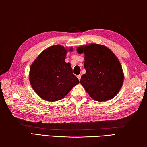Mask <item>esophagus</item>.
I'll return each mask as SVG.
<instances>
[{
    "label": "esophagus",
    "instance_id": "esophagus-1",
    "mask_svg": "<svg viewBox=\"0 0 147 147\" xmlns=\"http://www.w3.org/2000/svg\"><path fill=\"white\" fill-rule=\"evenodd\" d=\"M81 74H79V75H78L77 76V77H78V80H80V78H81Z\"/></svg>",
    "mask_w": 147,
    "mask_h": 147
}]
</instances>
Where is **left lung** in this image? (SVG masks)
<instances>
[{
	"instance_id": "1",
	"label": "left lung",
	"mask_w": 147,
	"mask_h": 147,
	"mask_svg": "<svg viewBox=\"0 0 147 147\" xmlns=\"http://www.w3.org/2000/svg\"><path fill=\"white\" fill-rule=\"evenodd\" d=\"M79 54L84 53L86 73L80 79L91 97L98 102L111 100L120 91L124 74L118 58L110 49L102 45L91 43L78 47Z\"/></svg>"
}]
</instances>
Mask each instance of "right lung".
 <instances>
[{"label":"right lung","mask_w":147,"mask_h":147,"mask_svg":"<svg viewBox=\"0 0 147 147\" xmlns=\"http://www.w3.org/2000/svg\"><path fill=\"white\" fill-rule=\"evenodd\" d=\"M69 51H73L71 48ZM68 49L56 45L44 50L30 69V83L45 100L63 98L80 82L73 73L70 63L65 61Z\"/></svg>","instance_id":"1"}]
</instances>
